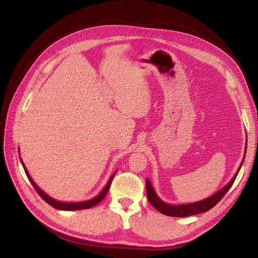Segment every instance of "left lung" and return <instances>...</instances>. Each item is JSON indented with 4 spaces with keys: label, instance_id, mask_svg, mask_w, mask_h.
I'll return each instance as SVG.
<instances>
[{
    "label": "left lung",
    "instance_id": "1",
    "mask_svg": "<svg viewBox=\"0 0 258 258\" xmlns=\"http://www.w3.org/2000/svg\"><path fill=\"white\" fill-rule=\"evenodd\" d=\"M245 153H246V145H245ZM244 160V158H243ZM243 160H242L241 165L237 171V173L233 175V177L230 179V182L228 184H226L222 189H220L218 191H216L212 196L204 199L198 202H194V204H187V205H177V206H173V205H169L166 204L165 201H162L158 196L157 194L155 192L153 186L150 182V179H146V194H147V198L148 201L151 202V205L159 211L160 213L168 215V216H174V217H185V216H190V215H196L199 213H205L207 211H209L210 209H212L215 205H217L218 202L221 201V199L225 196V194L227 192L230 187L232 186L233 182L239 173L240 168L243 163Z\"/></svg>",
    "mask_w": 258,
    "mask_h": 258
}]
</instances>
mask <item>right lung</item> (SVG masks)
<instances>
[{"instance_id": "1", "label": "right lung", "mask_w": 258, "mask_h": 258, "mask_svg": "<svg viewBox=\"0 0 258 258\" xmlns=\"http://www.w3.org/2000/svg\"><path fill=\"white\" fill-rule=\"evenodd\" d=\"M20 161H21V163H22V167H23V169H25V172H26V174H27V176H28V178H29V181L31 182V184H32V186L34 187L35 190L37 191V194L40 195L41 198H42L43 200H45L46 202H47V204H48L49 206L53 207L54 209L63 210V211L84 210V209H89V208H92V207H95L96 205H98L99 202H100V201H102V200H103V198L106 196V194H107L108 189H110L111 183H112V181H113V177H114V175L116 174V172H115V173L110 177V179H108V182H107V184L105 185V187L103 188V190L101 191V192L98 195V196H96L95 198H92V199L87 200V201H82V202H60V201H57V200L52 199L51 197H49L47 194H45V192L40 188V187H38V186L34 183V181L32 179V177L30 176V174H29V172H28V170H27V168L25 167V165H23V162H22V160H21V159H20Z\"/></svg>"}]
</instances>
